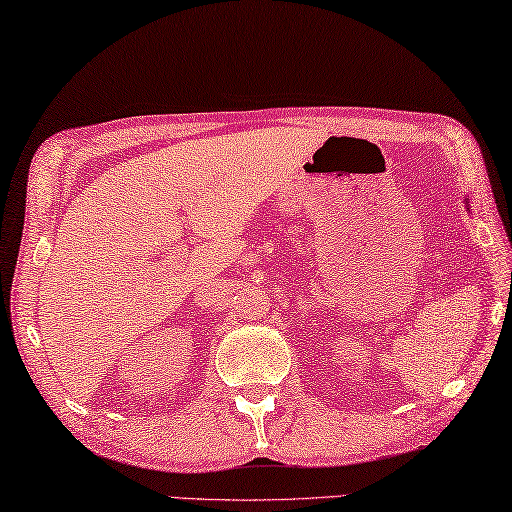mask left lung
I'll use <instances>...</instances> for the list:
<instances>
[{"label": "left lung", "mask_w": 512, "mask_h": 512, "mask_svg": "<svg viewBox=\"0 0 512 512\" xmlns=\"http://www.w3.org/2000/svg\"><path fill=\"white\" fill-rule=\"evenodd\" d=\"M464 202H466V209H468V211H470V207H468V200H464Z\"/></svg>", "instance_id": "1"}]
</instances>
